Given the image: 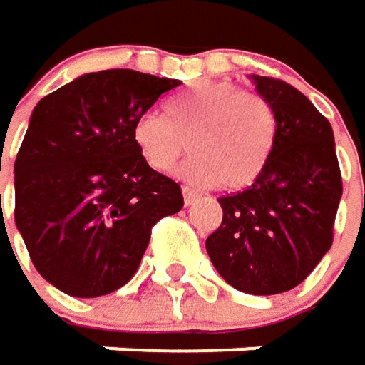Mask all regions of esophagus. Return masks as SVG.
<instances>
[{
    "label": "esophagus",
    "instance_id": "obj_1",
    "mask_svg": "<svg viewBox=\"0 0 365 365\" xmlns=\"http://www.w3.org/2000/svg\"><path fill=\"white\" fill-rule=\"evenodd\" d=\"M182 197H185V204L191 206L200 195H197V191H193V189H189V187H182Z\"/></svg>",
    "mask_w": 365,
    "mask_h": 365
}]
</instances>
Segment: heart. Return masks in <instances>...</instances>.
<instances>
[{"instance_id":"obj_1","label":"heart","mask_w":365,"mask_h":365,"mask_svg":"<svg viewBox=\"0 0 365 365\" xmlns=\"http://www.w3.org/2000/svg\"><path fill=\"white\" fill-rule=\"evenodd\" d=\"M163 112L165 116L144 112L131 127V140L148 168L170 172L187 144L193 155L178 176L195 185L240 191L266 168L276 116L262 95L225 81H206L172 95Z\"/></svg>"}]
</instances>
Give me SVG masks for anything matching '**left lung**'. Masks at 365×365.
<instances>
[{"label":"left lung","instance_id":"8db88e82","mask_svg":"<svg viewBox=\"0 0 365 365\" xmlns=\"http://www.w3.org/2000/svg\"><path fill=\"white\" fill-rule=\"evenodd\" d=\"M249 78L276 116L272 153L247 191L219 200L223 221L206 251L234 289L274 295L297 287L329 251L342 178L331 125L312 101L282 81Z\"/></svg>","mask_w":365,"mask_h":365}]
</instances>
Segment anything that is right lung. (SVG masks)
<instances>
[{"label": "right lung", "mask_w": 365, "mask_h": 365, "mask_svg": "<svg viewBox=\"0 0 365 365\" xmlns=\"http://www.w3.org/2000/svg\"><path fill=\"white\" fill-rule=\"evenodd\" d=\"M178 85L101 70L36 103L14 161V221L36 270L59 291L99 297L123 287L153 225L182 208L178 182L148 168L131 140L133 120Z\"/></svg>", "instance_id": "add662e5"}]
</instances>
